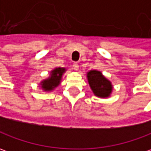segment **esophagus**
I'll list each match as a JSON object with an SVG mask.
<instances>
[{"label":"esophagus","instance_id":"obj_1","mask_svg":"<svg viewBox=\"0 0 151 151\" xmlns=\"http://www.w3.org/2000/svg\"><path fill=\"white\" fill-rule=\"evenodd\" d=\"M73 69L77 71V70H78V68H79V65H78V63L77 62H74L73 63Z\"/></svg>","mask_w":151,"mask_h":151}]
</instances>
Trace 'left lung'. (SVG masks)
<instances>
[{
	"mask_svg": "<svg viewBox=\"0 0 151 151\" xmlns=\"http://www.w3.org/2000/svg\"><path fill=\"white\" fill-rule=\"evenodd\" d=\"M88 83L95 96L99 97H107L110 96L112 86L109 80L101 74L100 71L91 70L88 73Z\"/></svg>",
	"mask_w": 151,
	"mask_h": 151,
	"instance_id": "left-lung-1",
	"label": "left lung"
}]
</instances>
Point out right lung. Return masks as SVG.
Segmentation results:
<instances>
[{"instance_id": "1", "label": "right lung", "mask_w": 151, "mask_h": 151, "mask_svg": "<svg viewBox=\"0 0 151 151\" xmlns=\"http://www.w3.org/2000/svg\"><path fill=\"white\" fill-rule=\"evenodd\" d=\"M65 72V68H56L51 72V76L49 78L44 80L41 83V87L45 91H51L55 87H57L60 83V80L62 78L63 73Z\"/></svg>"}]
</instances>
